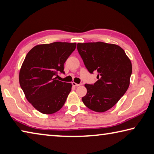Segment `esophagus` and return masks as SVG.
<instances>
[{
  "instance_id": "esophagus-1",
  "label": "esophagus",
  "mask_w": 154,
  "mask_h": 154,
  "mask_svg": "<svg viewBox=\"0 0 154 154\" xmlns=\"http://www.w3.org/2000/svg\"><path fill=\"white\" fill-rule=\"evenodd\" d=\"M72 85H73V86H75V87H77V86H79L81 84H79V83H76L75 82H72Z\"/></svg>"
}]
</instances>
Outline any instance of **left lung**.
Returning <instances> with one entry per match:
<instances>
[{
  "instance_id": "1",
  "label": "left lung",
  "mask_w": 154,
  "mask_h": 154,
  "mask_svg": "<svg viewBox=\"0 0 154 154\" xmlns=\"http://www.w3.org/2000/svg\"><path fill=\"white\" fill-rule=\"evenodd\" d=\"M77 50L90 73L97 72V82L85 84L84 105L96 112H105L118 102L128 90L132 64L120 47L103 42L77 43Z\"/></svg>"
}]
</instances>
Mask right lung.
I'll return each mask as SVG.
<instances>
[{
  "label": "right lung",
  "mask_w": 154,
  "mask_h": 154,
  "mask_svg": "<svg viewBox=\"0 0 154 154\" xmlns=\"http://www.w3.org/2000/svg\"><path fill=\"white\" fill-rule=\"evenodd\" d=\"M75 48V43L43 44L34 47L26 56L20 71V84L28 102L41 113H56L66 102L72 84L55 76L58 72L64 73V62Z\"/></svg>",
  "instance_id": "obj_1"
}]
</instances>
